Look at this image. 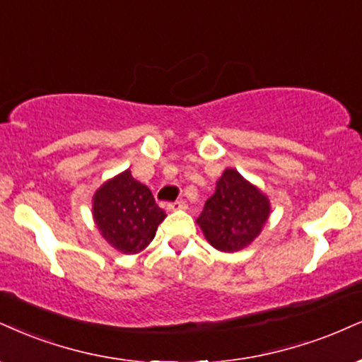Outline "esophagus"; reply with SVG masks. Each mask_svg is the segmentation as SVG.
Returning a JSON list of instances; mask_svg holds the SVG:
<instances>
[{
    "mask_svg": "<svg viewBox=\"0 0 362 362\" xmlns=\"http://www.w3.org/2000/svg\"><path fill=\"white\" fill-rule=\"evenodd\" d=\"M187 204L184 202V200H175V202L168 204V209L170 211H182V209H185Z\"/></svg>",
    "mask_w": 362,
    "mask_h": 362,
    "instance_id": "obj_1",
    "label": "esophagus"
}]
</instances>
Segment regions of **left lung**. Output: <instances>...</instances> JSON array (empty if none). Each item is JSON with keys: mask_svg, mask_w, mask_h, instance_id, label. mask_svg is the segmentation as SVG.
<instances>
[{"mask_svg": "<svg viewBox=\"0 0 362 362\" xmlns=\"http://www.w3.org/2000/svg\"><path fill=\"white\" fill-rule=\"evenodd\" d=\"M269 200L238 170L226 168L197 224L216 250L234 252L259 236L269 217Z\"/></svg>", "mask_w": 362, "mask_h": 362, "instance_id": "1", "label": "left lung"}]
</instances>
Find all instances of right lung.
I'll use <instances>...</instances> for the list:
<instances>
[{
  "mask_svg": "<svg viewBox=\"0 0 362 362\" xmlns=\"http://www.w3.org/2000/svg\"><path fill=\"white\" fill-rule=\"evenodd\" d=\"M93 216L101 236L124 255L145 250L167 217L156 206L150 189L134 180L129 170L95 190Z\"/></svg>",
  "mask_w": 362,
  "mask_h": 362,
  "instance_id": "1",
  "label": "right lung"
}]
</instances>
